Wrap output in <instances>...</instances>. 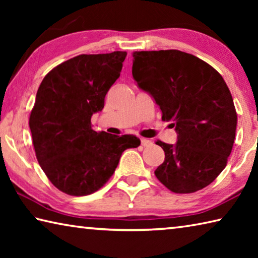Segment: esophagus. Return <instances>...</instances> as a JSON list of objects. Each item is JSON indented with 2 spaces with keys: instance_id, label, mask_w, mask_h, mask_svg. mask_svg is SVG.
Segmentation results:
<instances>
[{
  "instance_id": "obj_1",
  "label": "esophagus",
  "mask_w": 258,
  "mask_h": 258,
  "mask_svg": "<svg viewBox=\"0 0 258 258\" xmlns=\"http://www.w3.org/2000/svg\"><path fill=\"white\" fill-rule=\"evenodd\" d=\"M141 145L143 147H150L152 146V141L149 139H141Z\"/></svg>"
}]
</instances>
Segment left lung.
<instances>
[{"label":"left lung","mask_w":258,"mask_h":258,"mask_svg":"<svg viewBox=\"0 0 258 258\" xmlns=\"http://www.w3.org/2000/svg\"><path fill=\"white\" fill-rule=\"evenodd\" d=\"M133 78L175 127V145L155 175L175 194H192L215 180L232 150L237 112L223 77L202 59L178 50L133 52Z\"/></svg>","instance_id":"8db88e82"}]
</instances>
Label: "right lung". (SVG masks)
Here are the masks:
<instances>
[{"mask_svg":"<svg viewBox=\"0 0 258 258\" xmlns=\"http://www.w3.org/2000/svg\"><path fill=\"white\" fill-rule=\"evenodd\" d=\"M126 52L81 54L43 78L29 116L37 161L56 189L87 196L106 184L123 151L138 148L134 135L95 132L93 113L119 77Z\"/></svg>","mask_w":258,"mask_h":258,"instance_id":"obj_1","label":"right lung"}]
</instances>
